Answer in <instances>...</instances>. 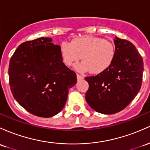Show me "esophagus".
<instances>
[{
  "mask_svg": "<svg viewBox=\"0 0 150 150\" xmlns=\"http://www.w3.org/2000/svg\"><path fill=\"white\" fill-rule=\"evenodd\" d=\"M77 78H78V80H81L84 78V77L82 76V75H79V74H77Z\"/></svg>",
  "mask_w": 150,
  "mask_h": 150,
  "instance_id": "1",
  "label": "esophagus"
}]
</instances>
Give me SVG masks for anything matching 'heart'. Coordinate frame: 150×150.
<instances>
[{
    "instance_id": "obj_1",
    "label": "heart",
    "mask_w": 150,
    "mask_h": 150,
    "mask_svg": "<svg viewBox=\"0 0 150 150\" xmlns=\"http://www.w3.org/2000/svg\"><path fill=\"white\" fill-rule=\"evenodd\" d=\"M62 61L67 66L75 65L79 72L103 73L111 66L115 55L114 44L101 38L85 36L74 39L71 42H62L60 46Z\"/></svg>"
}]
</instances>
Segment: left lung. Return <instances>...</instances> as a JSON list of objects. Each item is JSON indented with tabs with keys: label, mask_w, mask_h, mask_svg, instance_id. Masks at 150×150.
Masks as SVG:
<instances>
[{
	"label": "left lung",
	"mask_w": 150,
	"mask_h": 150,
	"mask_svg": "<svg viewBox=\"0 0 150 150\" xmlns=\"http://www.w3.org/2000/svg\"><path fill=\"white\" fill-rule=\"evenodd\" d=\"M114 60L106 71L86 77L89 89L85 99L98 112L111 115L124 110L141 88L142 57L131 42L115 37Z\"/></svg>",
	"instance_id": "left-lung-1"
}]
</instances>
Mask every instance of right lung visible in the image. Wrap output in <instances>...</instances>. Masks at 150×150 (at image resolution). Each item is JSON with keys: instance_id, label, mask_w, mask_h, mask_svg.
Returning <instances> with one entry per match:
<instances>
[{"instance_id": "obj_1", "label": "right lung", "mask_w": 150, "mask_h": 150, "mask_svg": "<svg viewBox=\"0 0 150 150\" xmlns=\"http://www.w3.org/2000/svg\"><path fill=\"white\" fill-rule=\"evenodd\" d=\"M50 38L21 44L10 60L8 75L16 101L31 114L50 117L62 110L76 74L62 62Z\"/></svg>"}]
</instances>
